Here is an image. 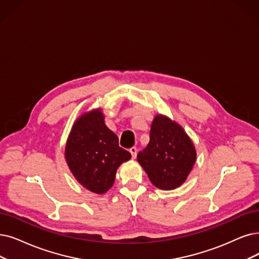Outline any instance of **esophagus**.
Here are the masks:
<instances>
[{"instance_id":"esophagus-1","label":"esophagus","mask_w":259,"mask_h":259,"mask_svg":"<svg viewBox=\"0 0 259 259\" xmlns=\"http://www.w3.org/2000/svg\"><path fill=\"white\" fill-rule=\"evenodd\" d=\"M130 152H131V154H132V158L135 159L136 156H137V148L134 147V148L130 149Z\"/></svg>"}]
</instances>
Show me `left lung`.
Instances as JSON below:
<instances>
[{"label":"left lung","mask_w":259,"mask_h":259,"mask_svg":"<svg viewBox=\"0 0 259 259\" xmlns=\"http://www.w3.org/2000/svg\"><path fill=\"white\" fill-rule=\"evenodd\" d=\"M137 160L155 187L173 190L187 180L196 151L178 122L158 113L152 122L149 144L138 153Z\"/></svg>","instance_id":"left-lung-1"}]
</instances>
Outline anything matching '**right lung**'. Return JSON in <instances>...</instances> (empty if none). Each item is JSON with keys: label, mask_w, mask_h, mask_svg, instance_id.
Wrapping results in <instances>:
<instances>
[{"label": "right lung", "mask_w": 259, "mask_h": 259, "mask_svg": "<svg viewBox=\"0 0 259 259\" xmlns=\"http://www.w3.org/2000/svg\"><path fill=\"white\" fill-rule=\"evenodd\" d=\"M101 108L84 112L72 125L65 158L75 180L87 190L102 194L115 183L121 163L131 159L119 139L105 124Z\"/></svg>", "instance_id": "obj_1"}]
</instances>
